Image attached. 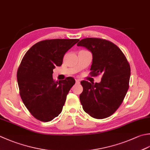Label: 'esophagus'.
I'll use <instances>...</instances> for the list:
<instances>
[{
  "instance_id": "esophagus-1",
  "label": "esophagus",
  "mask_w": 150,
  "mask_h": 150,
  "mask_svg": "<svg viewBox=\"0 0 150 150\" xmlns=\"http://www.w3.org/2000/svg\"><path fill=\"white\" fill-rule=\"evenodd\" d=\"M75 82H76V83H80V80H79V79H76L75 80Z\"/></svg>"
}]
</instances>
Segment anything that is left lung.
<instances>
[{
	"mask_svg": "<svg viewBox=\"0 0 150 150\" xmlns=\"http://www.w3.org/2000/svg\"><path fill=\"white\" fill-rule=\"evenodd\" d=\"M77 46L92 52L91 74L102 75L99 83L81 82L83 91L79 98L83 110L94 118H107L118 109L127 93L129 64L118 47L108 40L87 38L81 40Z\"/></svg>",
	"mask_w": 150,
	"mask_h": 150,
	"instance_id": "1",
	"label": "left lung"
}]
</instances>
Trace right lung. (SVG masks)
I'll return each instance as SVG.
<instances>
[{
  "label": "right lung",
  "instance_id": "1",
  "mask_svg": "<svg viewBox=\"0 0 150 150\" xmlns=\"http://www.w3.org/2000/svg\"><path fill=\"white\" fill-rule=\"evenodd\" d=\"M79 39H54L41 41L26 52L17 70L20 96L34 118L49 122L59 115L66 96L75 83L71 77L55 82V66L62 64L66 52Z\"/></svg>",
  "mask_w": 150,
  "mask_h": 150
}]
</instances>
